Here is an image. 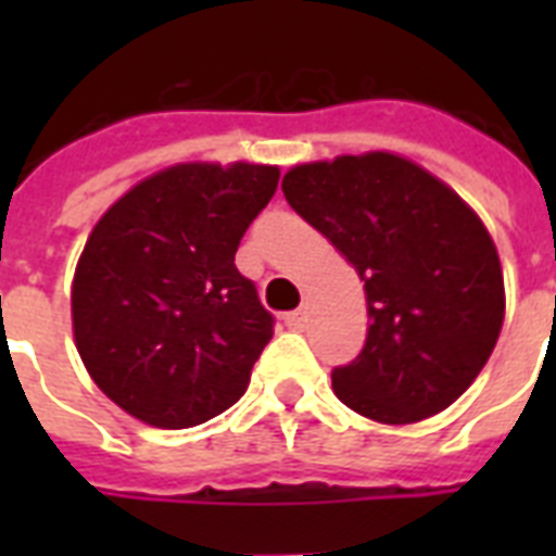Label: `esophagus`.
Returning <instances> with one entry per match:
<instances>
[{
	"label": "esophagus",
	"mask_w": 556,
	"mask_h": 556,
	"mask_svg": "<svg viewBox=\"0 0 556 556\" xmlns=\"http://www.w3.org/2000/svg\"><path fill=\"white\" fill-rule=\"evenodd\" d=\"M282 320H286V326L291 331H300V329H305V314L303 312H288L286 317H282Z\"/></svg>",
	"instance_id": "esophagus-1"
}]
</instances>
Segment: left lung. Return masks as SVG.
I'll return each mask as SVG.
<instances>
[{
  "mask_svg": "<svg viewBox=\"0 0 556 556\" xmlns=\"http://www.w3.org/2000/svg\"><path fill=\"white\" fill-rule=\"evenodd\" d=\"M282 192L364 279L369 331L364 352L331 371L334 395L380 424L447 409L488 364L505 317L482 218L392 152L300 164Z\"/></svg>",
  "mask_w": 556,
  "mask_h": 556,
  "instance_id": "8db88e82",
  "label": "left lung"
}]
</instances>
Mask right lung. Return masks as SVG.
<instances>
[{"label": "right lung", "mask_w": 556, "mask_h": 556, "mask_svg": "<svg viewBox=\"0 0 556 556\" xmlns=\"http://www.w3.org/2000/svg\"><path fill=\"white\" fill-rule=\"evenodd\" d=\"M277 181L265 164H178L94 225L74 270V343L121 409L185 430L244 395L274 314L233 260Z\"/></svg>", "instance_id": "obj_1"}]
</instances>
